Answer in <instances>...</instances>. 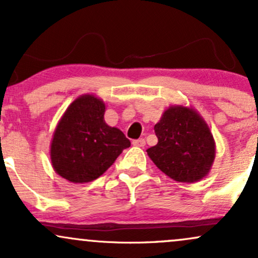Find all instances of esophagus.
I'll return each instance as SVG.
<instances>
[{"label": "esophagus", "mask_w": 258, "mask_h": 258, "mask_svg": "<svg viewBox=\"0 0 258 258\" xmlns=\"http://www.w3.org/2000/svg\"><path fill=\"white\" fill-rule=\"evenodd\" d=\"M132 144L135 147H139V148H143L146 146V141H144V138H139V139H135V141L132 142Z\"/></svg>", "instance_id": "obj_1"}]
</instances>
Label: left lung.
I'll use <instances>...</instances> for the list:
<instances>
[{
    "instance_id": "left-lung-1",
    "label": "left lung",
    "mask_w": 258,
    "mask_h": 258,
    "mask_svg": "<svg viewBox=\"0 0 258 258\" xmlns=\"http://www.w3.org/2000/svg\"><path fill=\"white\" fill-rule=\"evenodd\" d=\"M154 131L158 144L147 153L165 174L177 182L194 183L209 173L215 142L205 121L193 109L171 106Z\"/></svg>"
}]
</instances>
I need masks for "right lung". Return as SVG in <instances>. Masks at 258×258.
<instances>
[{
  "label": "right lung",
  "instance_id": "add662e5",
  "mask_svg": "<svg viewBox=\"0 0 258 258\" xmlns=\"http://www.w3.org/2000/svg\"><path fill=\"white\" fill-rule=\"evenodd\" d=\"M105 105L86 94L70 104L59 121L51 144L53 168L73 183L97 179L131 142L104 121Z\"/></svg>",
  "mask_w": 258,
  "mask_h": 258
}]
</instances>
